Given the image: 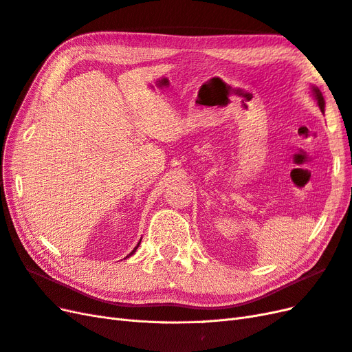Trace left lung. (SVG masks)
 Instances as JSON below:
<instances>
[{
	"label": "left lung",
	"instance_id": "1",
	"mask_svg": "<svg viewBox=\"0 0 352 352\" xmlns=\"http://www.w3.org/2000/svg\"><path fill=\"white\" fill-rule=\"evenodd\" d=\"M313 92H314V96H316V99H317V104H319L320 111L324 112V99H323V96H322V92H320V90L317 89V87L313 89Z\"/></svg>",
	"mask_w": 352,
	"mask_h": 352
}]
</instances>
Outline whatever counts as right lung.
Instances as JSON below:
<instances>
[{"label":"right lung","mask_w":352,"mask_h":352,"mask_svg":"<svg viewBox=\"0 0 352 352\" xmlns=\"http://www.w3.org/2000/svg\"><path fill=\"white\" fill-rule=\"evenodd\" d=\"M139 244H140V241H139ZM139 244H138V245H135V247H134V250H133V252H131V253H130V254H129V256H131V254H133V253H134V252H135V250H138V247H139Z\"/></svg>","instance_id":"obj_1"}]
</instances>
